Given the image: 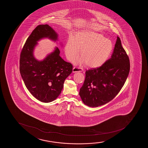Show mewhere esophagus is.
Wrapping results in <instances>:
<instances>
[{
	"instance_id": "esophagus-1",
	"label": "esophagus",
	"mask_w": 148,
	"mask_h": 148,
	"mask_svg": "<svg viewBox=\"0 0 148 148\" xmlns=\"http://www.w3.org/2000/svg\"><path fill=\"white\" fill-rule=\"evenodd\" d=\"M83 70L82 69L80 68H77V67H73V73H77V72H82Z\"/></svg>"
}]
</instances>
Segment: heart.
I'll return each instance as SVG.
<instances>
[{"mask_svg":"<svg viewBox=\"0 0 148 148\" xmlns=\"http://www.w3.org/2000/svg\"><path fill=\"white\" fill-rule=\"evenodd\" d=\"M114 48L111 41L103 35L93 31L84 30L77 32L75 37L70 36L65 44L66 58L72 61L80 52L82 57L77 62L86 64L90 68H97L107 62Z\"/></svg>","mask_w":148,"mask_h":148,"instance_id":"b5f03b06","label":"heart"}]
</instances>
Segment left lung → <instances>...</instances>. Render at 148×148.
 Instances as JSON below:
<instances>
[{"label": "left lung", "mask_w": 148, "mask_h": 148, "mask_svg": "<svg viewBox=\"0 0 148 148\" xmlns=\"http://www.w3.org/2000/svg\"><path fill=\"white\" fill-rule=\"evenodd\" d=\"M129 71L128 56L117 36L111 58L100 67L85 72L79 93L83 103L97 107L112 100L124 85Z\"/></svg>", "instance_id": "left-lung-1"}]
</instances>
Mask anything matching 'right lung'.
I'll return each instance as SVG.
<instances>
[{"instance_id": "add662e5", "label": "right lung", "mask_w": 148, "mask_h": 148, "mask_svg": "<svg viewBox=\"0 0 148 148\" xmlns=\"http://www.w3.org/2000/svg\"><path fill=\"white\" fill-rule=\"evenodd\" d=\"M48 38L58 40V34L47 24L36 27L26 40L21 53L20 71L27 88L38 100L49 103L57 98L73 66L60 56L57 47L44 59L39 61L34 52L38 42Z\"/></svg>"}]
</instances>
